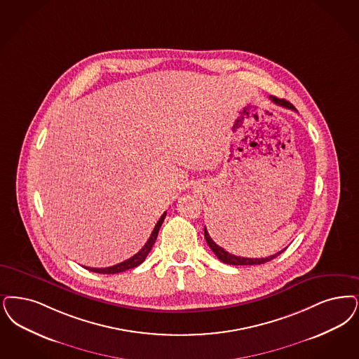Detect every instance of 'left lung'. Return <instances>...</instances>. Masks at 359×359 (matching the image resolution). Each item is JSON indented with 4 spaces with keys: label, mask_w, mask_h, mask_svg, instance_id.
<instances>
[{
    "label": "left lung",
    "mask_w": 359,
    "mask_h": 359,
    "mask_svg": "<svg viewBox=\"0 0 359 359\" xmlns=\"http://www.w3.org/2000/svg\"><path fill=\"white\" fill-rule=\"evenodd\" d=\"M270 99H271L275 104L280 105V107H285V108L294 109V111H295L294 105L290 104V102L285 100V99H278V97H275V96H270ZM204 238H205V242L210 245V248L214 251V254L217 257V259L222 260L223 263L232 264V266H255V264H263V263H267V262H270V260L276 258L279 254H282V252L286 250V248H285V250L279 251L278 254L271 255V257H267V258H241V257L232 255L230 252H227L224 248H222L220 245H217V244L211 239V236H210V233H208V231H207L205 227H204Z\"/></svg>",
    "instance_id": "obj_1"
}]
</instances>
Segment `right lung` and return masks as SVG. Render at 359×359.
Segmentation results:
<instances>
[{
  "label": "right lung",
  "instance_id": "1",
  "mask_svg": "<svg viewBox=\"0 0 359 359\" xmlns=\"http://www.w3.org/2000/svg\"><path fill=\"white\" fill-rule=\"evenodd\" d=\"M165 215H167V212H164L163 215L160 216V219H158L155 229L152 231L149 239L147 241V243L144 244L143 248H142L137 254H135L132 258L127 259V260H124V262H121V263H118V264H115V266H111V267H105V269L86 267V270L99 273H117L127 271V270H130V269H135V267H137L139 264H142L144 260H145V258H147V255L149 254L152 245L155 244V241H156V238H158V230H160V227H161V224H163V222H164V219H165Z\"/></svg>",
  "mask_w": 359,
  "mask_h": 359
}]
</instances>
